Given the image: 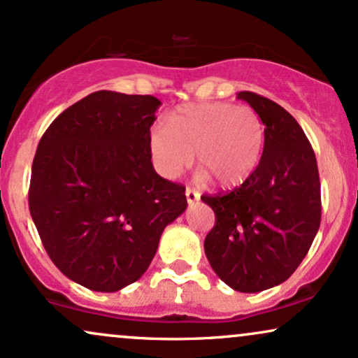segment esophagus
Listing matches in <instances>:
<instances>
[{"instance_id": "1", "label": "esophagus", "mask_w": 358, "mask_h": 358, "mask_svg": "<svg viewBox=\"0 0 358 358\" xmlns=\"http://www.w3.org/2000/svg\"><path fill=\"white\" fill-rule=\"evenodd\" d=\"M185 196H187L188 205H195L198 203V200H200V195H198L195 190H192V188H187V190H185Z\"/></svg>"}]
</instances>
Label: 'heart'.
<instances>
[{"instance_id": "obj_1", "label": "heart", "mask_w": 358, "mask_h": 358, "mask_svg": "<svg viewBox=\"0 0 358 358\" xmlns=\"http://www.w3.org/2000/svg\"><path fill=\"white\" fill-rule=\"evenodd\" d=\"M264 148V122L245 105L187 103L170 115V127L158 123L150 131L155 166L163 176L176 178L196 152L198 180L213 178L222 188L247 182L260 165Z\"/></svg>"}]
</instances>
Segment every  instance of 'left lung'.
<instances>
[{
  "mask_svg": "<svg viewBox=\"0 0 358 358\" xmlns=\"http://www.w3.org/2000/svg\"><path fill=\"white\" fill-rule=\"evenodd\" d=\"M238 98L265 124L264 155L238 188L201 196L215 212L203 247L222 282L257 294L285 282L307 255L320 227V178L312 145L294 116L252 92Z\"/></svg>",
  "mask_w": 358,
  "mask_h": 358,
  "instance_id": "8db88e82",
  "label": "left lung"
}]
</instances>
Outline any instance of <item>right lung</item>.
<instances>
[{
	"instance_id": "right-lung-1",
	"label": "right lung",
	"mask_w": 358,
	"mask_h": 358,
	"mask_svg": "<svg viewBox=\"0 0 358 358\" xmlns=\"http://www.w3.org/2000/svg\"><path fill=\"white\" fill-rule=\"evenodd\" d=\"M162 101L94 92L41 136L29 213L51 262L94 292H118L146 272L166 225L187 210L182 185L155 171L150 127Z\"/></svg>"
}]
</instances>
